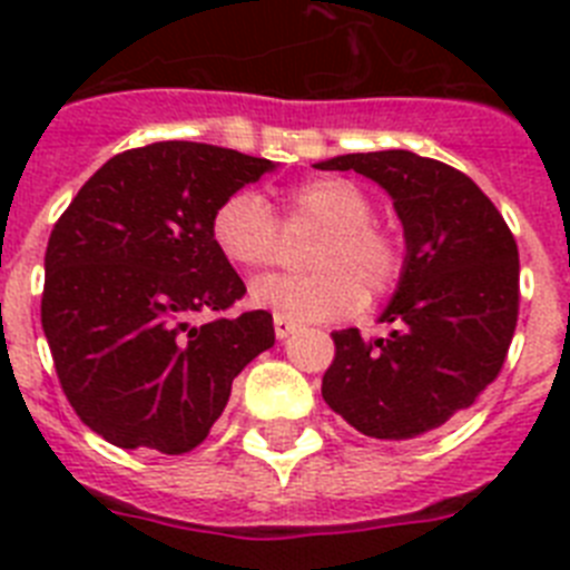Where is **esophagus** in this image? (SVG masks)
Instances as JSON below:
<instances>
[{"label": "esophagus", "instance_id": "esophagus-1", "mask_svg": "<svg viewBox=\"0 0 570 570\" xmlns=\"http://www.w3.org/2000/svg\"><path fill=\"white\" fill-rule=\"evenodd\" d=\"M274 331H276V336H279V340H285V336H291L296 331V322H291L288 316L276 314L274 316Z\"/></svg>", "mask_w": 570, "mask_h": 570}]
</instances>
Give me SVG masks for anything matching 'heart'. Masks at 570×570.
Listing matches in <instances>:
<instances>
[{
    "instance_id": "heart-1",
    "label": "heart",
    "mask_w": 570,
    "mask_h": 570,
    "mask_svg": "<svg viewBox=\"0 0 570 570\" xmlns=\"http://www.w3.org/2000/svg\"><path fill=\"white\" fill-rule=\"evenodd\" d=\"M282 222L288 230L316 228L308 276H268L250 299L296 322H328L365 305V291L385 296L405 274V239L376 223L371 196L351 179L320 176L296 185L282 199V214L256 190H234L210 214L214 248L242 271L274 268L282 256Z\"/></svg>"
}]
</instances>
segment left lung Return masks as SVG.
Listing matches in <instances>:
<instances>
[{
  "label": "left lung",
  "mask_w": 570,
  "mask_h": 570,
  "mask_svg": "<svg viewBox=\"0 0 570 570\" xmlns=\"http://www.w3.org/2000/svg\"><path fill=\"white\" fill-rule=\"evenodd\" d=\"M316 168L380 183L407 245L405 274L380 320L394 331L385 340L334 331L322 400L360 434L414 440L476 405L500 376L520 316L517 239L471 176L440 159L376 150Z\"/></svg>",
  "instance_id": "left-lung-1"
}]
</instances>
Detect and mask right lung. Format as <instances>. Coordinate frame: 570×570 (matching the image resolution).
<instances>
[{
	"instance_id": "add662e5",
	"label": "right lung",
	"mask_w": 570,
	"mask_h": 570,
	"mask_svg": "<svg viewBox=\"0 0 570 570\" xmlns=\"http://www.w3.org/2000/svg\"><path fill=\"white\" fill-rule=\"evenodd\" d=\"M271 159L203 142L125 150L79 188L45 250L42 328L79 420L119 448L188 454L236 374L274 345L268 311L223 316L245 282L210 214ZM194 313H214L190 326Z\"/></svg>"
}]
</instances>
